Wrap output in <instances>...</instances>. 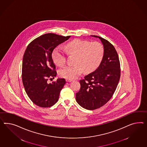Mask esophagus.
I'll return each instance as SVG.
<instances>
[{
  "label": "esophagus",
  "mask_w": 147,
  "mask_h": 147,
  "mask_svg": "<svg viewBox=\"0 0 147 147\" xmlns=\"http://www.w3.org/2000/svg\"><path fill=\"white\" fill-rule=\"evenodd\" d=\"M66 81L67 82H71V81H73V80L68 79H66Z\"/></svg>",
  "instance_id": "obj_1"
}]
</instances>
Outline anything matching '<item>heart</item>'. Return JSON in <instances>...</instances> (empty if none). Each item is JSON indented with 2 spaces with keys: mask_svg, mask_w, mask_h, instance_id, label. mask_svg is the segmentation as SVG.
Segmentation results:
<instances>
[{
  "mask_svg": "<svg viewBox=\"0 0 147 147\" xmlns=\"http://www.w3.org/2000/svg\"><path fill=\"white\" fill-rule=\"evenodd\" d=\"M65 49L69 55H76L74 65H68L60 69V76L68 79H74L82 74L95 70L100 63L103 56L102 44L94 42L90 43L85 40L76 39L66 44ZM52 59L56 65L62 66L66 61L65 51L58 46L52 52Z\"/></svg>",
  "mask_w": 147,
  "mask_h": 147,
  "instance_id": "b5f03b06",
  "label": "heart"
}]
</instances>
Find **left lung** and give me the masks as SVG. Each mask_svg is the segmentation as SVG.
<instances>
[{"label":"left lung","mask_w":147,"mask_h":147,"mask_svg":"<svg viewBox=\"0 0 147 147\" xmlns=\"http://www.w3.org/2000/svg\"><path fill=\"white\" fill-rule=\"evenodd\" d=\"M100 40L103 45V57L98 67L80 81L81 88L76 94V100L81 107L89 110L103 106L113 95L120 77L119 57L115 48L108 40Z\"/></svg>","instance_id":"obj_1"}]
</instances>
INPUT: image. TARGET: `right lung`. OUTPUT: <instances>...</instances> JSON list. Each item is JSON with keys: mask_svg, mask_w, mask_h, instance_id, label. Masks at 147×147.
Here are the masks:
<instances>
[{"mask_svg": "<svg viewBox=\"0 0 147 147\" xmlns=\"http://www.w3.org/2000/svg\"><path fill=\"white\" fill-rule=\"evenodd\" d=\"M70 37L46 34L33 40L24 52L22 82L29 98L40 107H51L55 104L66 84L65 79L58 78L50 84L48 80L57 76L56 66L52 57L53 50Z\"/></svg>", "mask_w": 147, "mask_h": 147, "instance_id": "right-lung-1", "label": "right lung"}]
</instances>
